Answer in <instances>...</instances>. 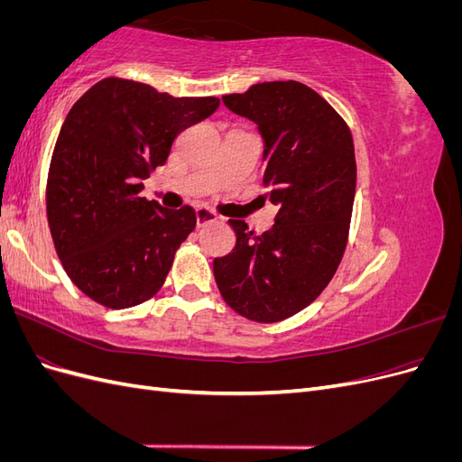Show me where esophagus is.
Segmentation results:
<instances>
[{"mask_svg": "<svg viewBox=\"0 0 462 462\" xmlns=\"http://www.w3.org/2000/svg\"><path fill=\"white\" fill-rule=\"evenodd\" d=\"M194 212H197V226L199 227H202V226H206V223H212V221L217 219V214L214 212V209H209L206 206H199L197 209H194Z\"/></svg>", "mask_w": 462, "mask_h": 462, "instance_id": "esophagus-1", "label": "esophagus"}]
</instances>
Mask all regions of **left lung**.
Returning a JSON list of instances; mask_svg holds the SVG:
<instances>
[{"label": "left lung", "mask_w": 462, "mask_h": 462, "mask_svg": "<svg viewBox=\"0 0 462 462\" xmlns=\"http://www.w3.org/2000/svg\"><path fill=\"white\" fill-rule=\"evenodd\" d=\"M221 100L256 123L262 183L277 214L262 235L229 219L236 243L214 260V275L235 312L270 324L306 309L337 270L355 202V144L337 111L297 80L262 82Z\"/></svg>", "instance_id": "8db88e82"}]
</instances>
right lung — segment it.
<instances>
[{
	"label": "right lung",
	"mask_w": 462,
	"mask_h": 462,
	"mask_svg": "<svg viewBox=\"0 0 462 462\" xmlns=\"http://www.w3.org/2000/svg\"><path fill=\"white\" fill-rule=\"evenodd\" d=\"M217 106L212 96L173 97L109 77L67 114L50 163L48 223L67 275L92 300L121 310L163 285L197 214L143 199V180L167 162L177 134Z\"/></svg>",
	"instance_id": "1"
}]
</instances>
